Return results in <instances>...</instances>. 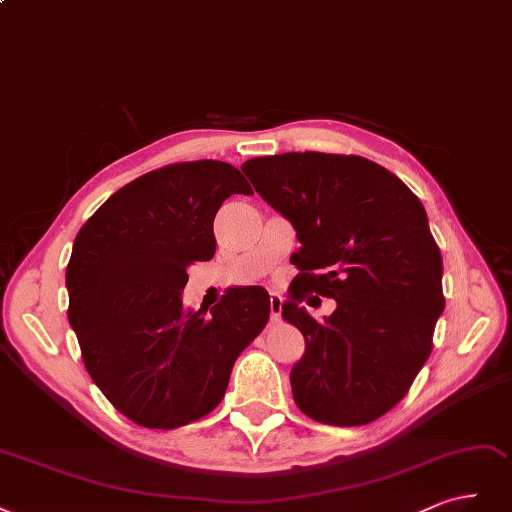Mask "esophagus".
<instances>
[{
  "mask_svg": "<svg viewBox=\"0 0 512 512\" xmlns=\"http://www.w3.org/2000/svg\"><path fill=\"white\" fill-rule=\"evenodd\" d=\"M280 312H283V298H280V295H276V293H272L270 295V321L272 323L280 321Z\"/></svg>",
  "mask_w": 512,
  "mask_h": 512,
  "instance_id": "1",
  "label": "esophagus"
}]
</instances>
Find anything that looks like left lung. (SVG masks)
<instances>
[{"mask_svg":"<svg viewBox=\"0 0 512 512\" xmlns=\"http://www.w3.org/2000/svg\"><path fill=\"white\" fill-rule=\"evenodd\" d=\"M242 172L302 244L283 302V317L306 340L291 368L295 404L340 427L383 417L430 357L444 310L442 257L419 197L355 155L257 157ZM308 292L337 300L321 324L299 306Z\"/></svg>","mask_w":512,"mask_h":512,"instance_id":"obj_1","label":"left lung"}]
</instances>
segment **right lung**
<instances>
[{
  "label": "right lung",
  "mask_w": 512,
  "mask_h": 512,
  "mask_svg": "<svg viewBox=\"0 0 512 512\" xmlns=\"http://www.w3.org/2000/svg\"><path fill=\"white\" fill-rule=\"evenodd\" d=\"M251 195L225 161H189L119 189L80 227L65 270L68 319L93 383L127 419L174 430L223 400L238 355L268 323L263 287L183 306L193 261L217 251L212 221L229 195Z\"/></svg>",
  "instance_id": "add662e5"
}]
</instances>
